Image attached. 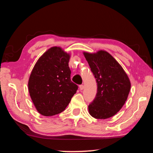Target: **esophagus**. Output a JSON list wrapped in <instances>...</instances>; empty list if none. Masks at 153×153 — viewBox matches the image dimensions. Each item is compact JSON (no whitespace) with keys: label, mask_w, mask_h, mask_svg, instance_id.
<instances>
[{"label":"esophagus","mask_w":153,"mask_h":153,"mask_svg":"<svg viewBox=\"0 0 153 153\" xmlns=\"http://www.w3.org/2000/svg\"><path fill=\"white\" fill-rule=\"evenodd\" d=\"M79 89L81 90H84V85H79Z\"/></svg>","instance_id":"1"}]
</instances>
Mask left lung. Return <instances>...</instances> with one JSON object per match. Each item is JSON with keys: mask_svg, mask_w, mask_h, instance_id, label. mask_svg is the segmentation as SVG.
<instances>
[{"mask_svg": "<svg viewBox=\"0 0 153 153\" xmlns=\"http://www.w3.org/2000/svg\"><path fill=\"white\" fill-rule=\"evenodd\" d=\"M97 82V93L88 106L92 117L105 120L113 117L125 104L131 82L121 65L108 52H83Z\"/></svg>", "mask_w": 153, "mask_h": 153, "instance_id": "1", "label": "left lung"}]
</instances>
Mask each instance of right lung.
<instances>
[{
  "instance_id": "add662e5",
  "label": "right lung",
  "mask_w": 153,
  "mask_h": 153,
  "mask_svg": "<svg viewBox=\"0 0 153 153\" xmlns=\"http://www.w3.org/2000/svg\"><path fill=\"white\" fill-rule=\"evenodd\" d=\"M69 59L70 54L60 46H53L38 59L31 72L28 90L42 115L61 113L76 93L78 87L71 81Z\"/></svg>"
}]
</instances>
